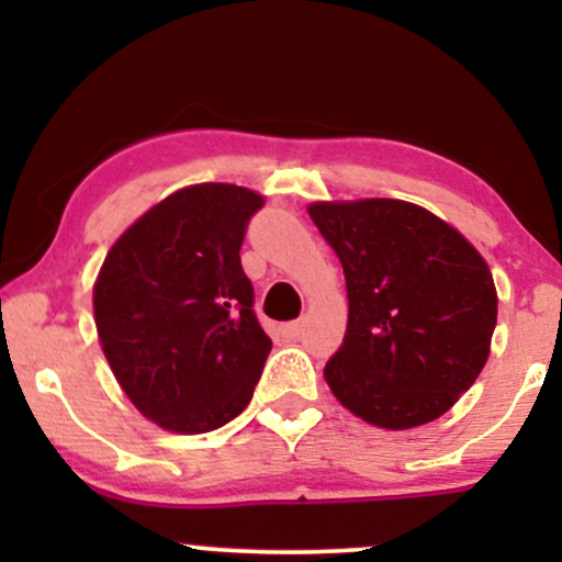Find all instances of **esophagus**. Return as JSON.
Segmentation results:
<instances>
[{
  "label": "esophagus",
  "mask_w": 562,
  "mask_h": 562,
  "mask_svg": "<svg viewBox=\"0 0 562 562\" xmlns=\"http://www.w3.org/2000/svg\"><path fill=\"white\" fill-rule=\"evenodd\" d=\"M303 333V322H288V325H282V335L285 338H301Z\"/></svg>",
  "instance_id": "esophagus-1"
}]
</instances>
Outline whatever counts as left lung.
Segmentation results:
<instances>
[{
  "mask_svg": "<svg viewBox=\"0 0 562 562\" xmlns=\"http://www.w3.org/2000/svg\"><path fill=\"white\" fill-rule=\"evenodd\" d=\"M306 211L346 274V335L325 364L333 396L385 430L441 417L492 351L499 299L486 259L406 200H317Z\"/></svg>",
  "mask_w": 562,
  "mask_h": 562,
  "instance_id": "left-lung-1",
  "label": "left lung"
}]
</instances>
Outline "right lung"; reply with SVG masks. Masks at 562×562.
Returning <instances> with one entry per match:
<instances>
[{
	"label": "right lung",
	"mask_w": 562,
	"mask_h": 562,
	"mask_svg": "<svg viewBox=\"0 0 562 562\" xmlns=\"http://www.w3.org/2000/svg\"><path fill=\"white\" fill-rule=\"evenodd\" d=\"M263 195L190 184L113 243L94 280V325L121 391L171 434H209L248 406L272 340L254 314L240 245Z\"/></svg>",
	"instance_id": "1"
}]
</instances>
